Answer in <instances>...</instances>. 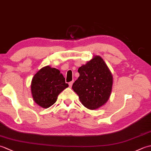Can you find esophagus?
I'll return each instance as SVG.
<instances>
[{
	"label": "esophagus",
	"instance_id": "34e87169",
	"mask_svg": "<svg viewBox=\"0 0 151 151\" xmlns=\"http://www.w3.org/2000/svg\"><path fill=\"white\" fill-rule=\"evenodd\" d=\"M73 84V81H71V82H70L69 83V87H70V88L72 87Z\"/></svg>",
	"mask_w": 151,
	"mask_h": 151
}]
</instances>
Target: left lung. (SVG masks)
I'll return each instance as SVG.
<instances>
[{"label":"left lung","instance_id":"obj_1","mask_svg":"<svg viewBox=\"0 0 151 151\" xmlns=\"http://www.w3.org/2000/svg\"><path fill=\"white\" fill-rule=\"evenodd\" d=\"M78 71L80 76L72 86L74 91L86 108H100L110 98L113 85V76L107 65L101 56H95Z\"/></svg>","mask_w":151,"mask_h":151}]
</instances>
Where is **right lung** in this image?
<instances>
[{
  "instance_id": "add662e5",
  "label": "right lung",
  "mask_w": 151,
  "mask_h": 151,
  "mask_svg": "<svg viewBox=\"0 0 151 151\" xmlns=\"http://www.w3.org/2000/svg\"><path fill=\"white\" fill-rule=\"evenodd\" d=\"M68 86L58 69L47 65L38 70L34 76L31 92L37 104L48 108L55 103L58 95Z\"/></svg>"
}]
</instances>
